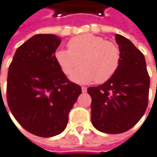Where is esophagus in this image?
I'll return each mask as SVG.
<instances>
[{"label":"esophagus","instance_id":"obj_1","mask_svg":"<svg viewBox=\"0 0 157 157\" xmlns=\"http://www.w3.org/2000/svg\"><path fill=\"white\" fill-rule=\"evenodd\" d=\"M82 91L83 92V93H85V92H87V88L86 87H82Z\"/></svg>","mask_w":157,"mask_h":157}]
</instances>
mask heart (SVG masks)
Wrapping results in <instances>:
<instances>
[{"label": "heart", "mask_w": 157, "mask_h": 157, "mask_svg": "<svg viewBox=\"0 0 157 157\" xmlns=\"http://www.w3.org/2000/svg\"><path fill=\"white\" fill-rule=\"evenodd\" d=\"M67 48L56 52L55 59L67 75H71L82 59V66L71 75L72 80L79 83L105 82L115 75L120 64L119 46L99 36L83 34L74 37L68 41Z\"/></svg>", "instance_id": "heart-1"}]
</instances>
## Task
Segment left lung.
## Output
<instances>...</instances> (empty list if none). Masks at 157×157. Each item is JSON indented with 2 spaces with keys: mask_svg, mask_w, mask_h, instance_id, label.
I'll use <instances>...</instances> for the list:
<instances>
[{
  "mask_svg": "<svg viewBox=\"0 0 157 157\" xmlns=\"http://www.w3.org/2000/svg\"><path fill=\"white\" fill-rule=\"evenodd\" d=\"M121 59L112 78L88 88L91 97V122L106 133H121L134 126L146 112L150 79L145 57L125 37L117 34Z\"/></svg>",
  "mask_w": 157,
  "mask_h": 157,
  "instance_id": "1",
  "label": "left lung"
}]
</instances>
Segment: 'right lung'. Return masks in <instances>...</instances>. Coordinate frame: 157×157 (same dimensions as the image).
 <instances>
[{
    "label": "right lung",
    "mask_w": 157,
    "mask_h": 157,
    "mask_svg": "<svg viewBox=\"0 0 157 157\" xmlns=\"http://www.w3.org/2000/svg\"><path fill=\"white\" fill-rule=\"evenodd\" d=\"M59 44L55 35L37 34L17 48L9 67L10 110L26 131L40 137L65 130L68 113L82 93L55 59Z\"/></svg>",
    "instance_id": "add662e5"
}]
</instances>
